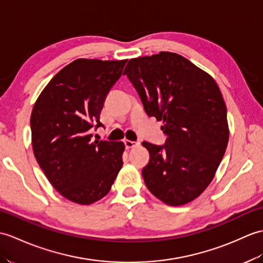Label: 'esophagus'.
<instances>
[{"label": "esophagus", "mask_w": 263, "mask_h": 263, "mask_svg": "<svg viewBox=\"0 0 263 263\" xmlns=\"http://www.w3.org/2000/svg\"><path fill=\"white\" fill-rule=\"evenodd\" d=\"M124 144L126 146V149H130V148H134V146L139 145L140 143L138 141H131V140H124Z\"/></svg>", "instance_id": "34e87169"}]
</instances>
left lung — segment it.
<instances>
[{
    "label": "left lung",
    "mask_w": 263,
    "mask_h": 263,
    "mask_svg": "<svg viewBox=\"0 0 263 263\" xmlns=\"http://www.w3.org/2000/svg\"><path fill=\"white\" fill-rule=\"evenodd\" d=\"M126 75L145 113L162 121L163 145L143 141L150 159L142 176L150 193L170 206L197 198L211 184L229 142L227 105L216 82L178 53L130 59Z\"/></svg>",
    "instance_id": "8db88e82"
}]
</instances>
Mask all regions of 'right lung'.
Instances as JSON below:
<instances>
[{
	"mask_svg": "<svg viewBox=\"0 0 263 263\" xmlns=\"http://www.w3.org/2000/svg\"><path fill=\"white\" fill-rule=\"evenodd\" d=\"M124 60L79 58L58 71L32 108V149L58 193L90 205L108 194L123 164L122 141H91V127L106 96L122 75Z\"/></svg>",
	"mask_w": 263,
	"mask_h": 263,
	"instance_id": "1",
	"label": "right lung"
}]
</instances>
